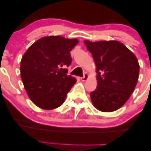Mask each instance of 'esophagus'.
Masks as SVG:
<instances>
[{
    "instance_id": "esophagus-1",
    "label": "esophagus",
    "mask_w": 151,
    "mask_h": 151,
    "mask_svg": "<svg viewBox=\"0 0 151 151\" xmlns=\"http://www.w3.org/2000/svg\"><path fill=\"white\" fill-rule=\"evenodd\" d=\"M88 77H89V75H88V74L84 73V76H83V77L81 78V80L82 81H85L86 79H88Z\"/></svg>"
}]
</instances>
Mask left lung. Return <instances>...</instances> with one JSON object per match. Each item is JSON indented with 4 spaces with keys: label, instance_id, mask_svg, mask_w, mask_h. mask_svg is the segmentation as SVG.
Listing matches in <instances>:
<instances>
[{
    "label": "left lung",
    "instance_id": "obj_1",
    "mask_svg": "<svg viewBox=\"0 0 151 151\" xmlns=\"http://www.w3.org/2000/svg\"><path fill=\"white\" fill-rule=\"evenodd\" d=\"M96 67L97 86L90 93L94 107L104 112L121 108L134 91L139 64L131 50L119 41H84Z\"/></svg>",
    "mask_w": 151,
    "mask_h": 151
}]
</instances>
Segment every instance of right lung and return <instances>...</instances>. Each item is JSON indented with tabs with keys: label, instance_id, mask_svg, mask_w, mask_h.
<instances>
[{
	"label": "right lung",
	"instance_id": "obj_1",
	"mask_svg": "<svg viewBox=\"0 0 151 151\" xmlns=\"http://www.w3.org/2000/svg\"><path fill=\"white\" fill-rule=\"evenodd\" d=\"M79 41L60 36L38 40L24 54L20 74L27 95L40 108L56 109L65 101L76 79L67 75L70 51Z\"/></svg>",
	"mask_w": 151,
	"mask_h": 151
}]
</instances>
